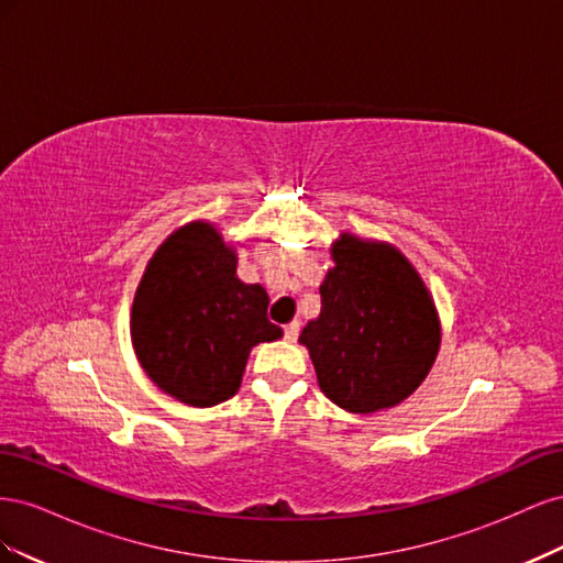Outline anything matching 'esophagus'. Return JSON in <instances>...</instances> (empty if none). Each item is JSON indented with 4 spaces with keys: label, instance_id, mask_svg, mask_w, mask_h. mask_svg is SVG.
Wrapping results in <instances>:
<instances>
[{
    "label": "esophagus",
    "instance_id": "esophagus-1",
    "mask_svg": "<svg viewBox=\"0 0 563 563\" xmlns=\"http://www.w3.org/2000/svg\"><path fill=\"white\" fill-rule=\"evenodd\" d=\"M298 335H300V321L286 323V327H284V338L288 340V343H296Z\"/></svg>",
    "mask_w": 563,
    "mask_h": 563
}]
</instances>
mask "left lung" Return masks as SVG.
Listing matches in <instances>:
<instances>
[{
    "instance_id": "8db88e82",
    "label": "left lung",
    "mask_w": 563,
    "mask_h": 563,
    "mask_svg": "<svg viewBox=\"0 0 563 563\" xmlns=\"http://www.w3.org/2000/svg\"><path fill=\"white\" fill-rule=\"evenodd\" d=\"M319 286L321 314L300 333L323 395L352 413L404 401L439 350V321L413 265L387 244L343 234Z\"/></svg>"
}]
</instances>
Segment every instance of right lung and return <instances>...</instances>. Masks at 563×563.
Here are the masks:
<instances>
[{
  "label": "right lung",
  "mask_w": 563,
  "mask_h": 563,
  "mask_svg": "<svg viewBox=\"0 0 563 563\" xmlns=\"http://www.w3.org/2000/svg\"><path fill=\"white\" fill-rule=\"evenodd\" d=\"M261 284L236 279L234 251L209 223L174 232L135 291L131 338L147 376L190 406L236 395L253 345L282 338Z\"/></svg>",
  "instance_id": "add662e5"
}]
</instances>
